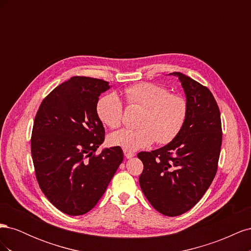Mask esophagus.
I'll return each mask as SVG.
<instances>
[{
  "label": "esophagus",
  "instance_id": "obj_1",
  "mask_svg": "<svg viewBox=\"0 0 251 251\" xmlns=\"http://www.w3.org/2000/svg\"><path fill=\"white\" fill-rule=\"evenodd\" d=\"M124 154L126 158H132L135 156V153H133V151H126V150H124Z\"/></svg>",
  "mask_w": 251,
  "mask_h": 251
}]
</instances>
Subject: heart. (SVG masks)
Here are the masks:
<instances>
[{
  "label": "heart",
  "mask_w": 251,
  "mask_h": 251,
  "mask_svg": "<svg viewBox=\"0 0 251 251\" xmlns=\"http://www.w3.org/2000/svg\"><path fill=\"white\" fill-rule=\"evenodd\" d=\"M130 107L142 108L137 120L138 127L123 128L110 136L112 146L126 151H137L172 142L183 128L188 114L185 98L171 93L168 88L154 82H139L124 90ZM101 123L111 128L120 126L124 120V104L114 93L101 97L96 105Z\"/></svg>",
  "instance_id": "obj_1"
}]
</instances>
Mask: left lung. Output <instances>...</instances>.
<instances>
[{"mask_svg":"<svg viewBox=\"0 0 251 251\" xmlns=\"http://www.w3.org/2000/svg\"><path fill=\"white\" fill-rule=\"evenodd\" d=\"M188 114L180 134L165 147L140 151L139 184L156 210L176 217L193 208L214 180L222 144L220 110L207 87L180 72Z\"/></svg>","mask_w":251,"mask_h":251,"instance_id":"1","label":"left lung"}]
</instances>
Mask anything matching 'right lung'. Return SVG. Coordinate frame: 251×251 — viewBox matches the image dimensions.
I'll list each match as a JSON object with an SVG mask.
<instances>
[{"instance_id": "1", "label": "right lung", "mask_w": 251, "mask_h": 251, "mask_svg": "<svg viewBox=\"0 0 251 251\" xmlns=\"http://www.w3.org/2000/svg\"><path fill=\"white\" fill-rule=\"evenodd\" d=\"M109 88L102 79L73 76L44 98L34 118L36 180L47 199L67 215L92 209L124 160L120 147L95 154L105 135L96 105Z\"/></svg>"}]
</instances>
